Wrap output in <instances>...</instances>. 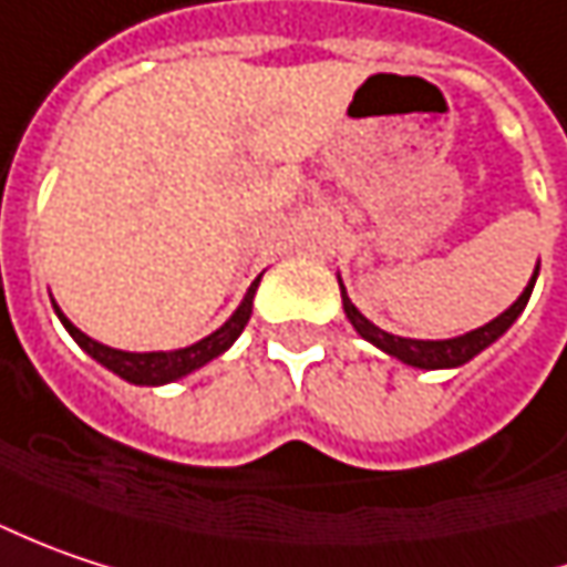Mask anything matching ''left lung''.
Returning a JSON list of instances; mask_svg holds the SVG:
<instances>
[{
    "label": "left lung",
    "instance_id": "1",
    "mask_svg": "<svg viewBox=\"0 0 567 567\" xmlns=\"http://www.w3.org/2000/svg\"><path fill=\"white\" fill-rule=\"evenodd\" d=\"M536 277H539V265H536L533 277H529V284L524 287V293L517 297V302H514L511 309H504V312H501L497 319H492L488 326L475 328V331H466V334H460V338H446V341H414V338H399V334L382 331V328L373 326L367 316H360V309H357L354 302L348 299L344 284H341V280H338V284H341L344 316L351 319V326L357 328V334H360V338H367V341H370V344H377L380 351L399 357L402 363L417 367V370H453V367H463V363H468L475 354H482L488 344H495L497 338L517 322V316L526 309L529 293H533V287H536Z\"/></svg>",
    "mask_w": 567,
    "mask_h": 567
}]
</instances>
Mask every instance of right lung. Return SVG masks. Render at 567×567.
<instances>
[{"label":"right lung","instance_id":"obj_1","mask_svg":"<svg viewBox=\"0 0 567 567\" xmlns=\"http://www.w3.org/2000/svg\"><path fill=\"white\" fill-rule=\"evenodd\" d=\"M258 280H261V277H255V284L248 287V293H245V299L239 302V309H236L223 326L216 328L213 334H207V338H200L197 344L178 348V351L133 354V351L107 348V344H101V341L89 338L85 331H79V328L72 326L70 319L60 312L56 302H53V309H56L63 328L72 334V341H75L85 354L92 357V360H99L101 367H107L111 373H117L121 380L133 382V385H162V382H175L182 380V377H187V373H194V370H200L204 363H210L213 357L226 354V351L233 348V341L239 338L241 328L248 326V319H251V299H255V290H258Z\"/></svg>","mask_w":567,"mask_h":567}]
</instances>
